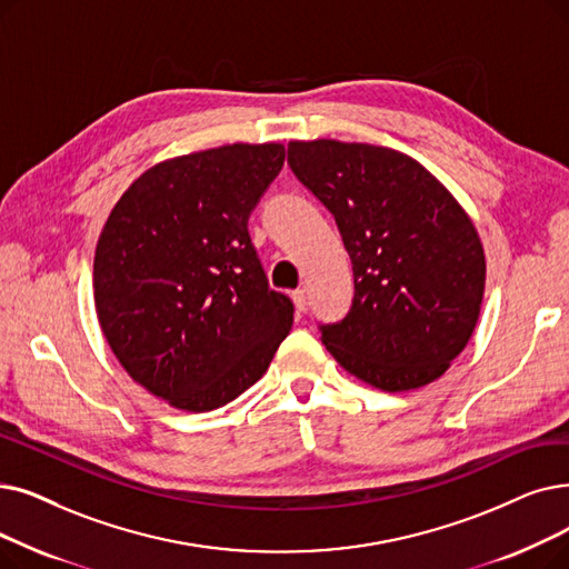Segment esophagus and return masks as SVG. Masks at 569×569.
Here are the masks:
<instances>
[{
  "instance_id": "1",
  "label": "esophagus",
  "mask_w": 569,
  "mask_h": 569,
  "mask_svg": "<svg viewBox=\"0 0 569 569\" xmlns=\"http://www.w3.org/2000/svg\"><path fill=\"white\" fill-rule=\"evenodd\" d=\"M292 302H295V309H298L300 313H305L307 307H309L307 292H305V290H295V292H292Z\"/></svg>"
}]
</instances>
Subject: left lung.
Segmentation results:
<instances>
[{"mask_svg": "<svg viewBox=\"0 0 569 569\" xmlns=\"http://www.w3.org/2000/svg\"><path fill=\"white\" fill-rule=\"evenodd\" d=\"M288 164L335 216L353 264V305L320 326L360 381L402 392L447 372L479 320L486 258L456 197L413 158L372 143L290 141Z\"/></svg>", "mask_w": 569, "mask_h": 569, "instance_id": "1", "label": "left lung"}]
</instances>
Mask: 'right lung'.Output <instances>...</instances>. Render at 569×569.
<instances>
[{"mask_svg":"<svg viewBox=\"0 0 569 569\" xmlns=\"http://www.w3.org/2000/svg\"><path fill=\"white\" fill-rule=\"evenodd\" d=\"M281 143H232L164 160L122 192L97 241L92 288L126 372L183 411L251 388L292 326L249 216L279 177Z\"/></svg>","mask_w":569,"mask_h":569,"instance_id":"obj_1","label":"right lung"}]
</instances>
